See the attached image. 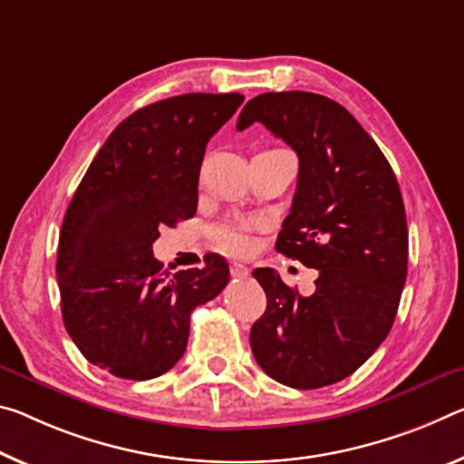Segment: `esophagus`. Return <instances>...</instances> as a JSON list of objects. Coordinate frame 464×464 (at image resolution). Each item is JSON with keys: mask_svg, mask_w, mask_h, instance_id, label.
Returning <instances> with one entry per match:
<instances>
[{"mask_svg": "<svg viewBox=\"0 0 464 464\" xmlns=\"http://www.w3.org/2000/svg\"><path fill=\"white\" fill-rule=\"evenodd\" d=\"M231 275H233L235 278H246V276L249 275V270H247V266H244V264L233 262V264H231Z\"/></svg>", "mask_w": 464, "mask_h": 464, "instance_id": "34e87169", "label": "esophagus"}]
</instances>
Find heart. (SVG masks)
<instances>
[{
  "label": "heart",
  "instance_id": "1",
  "mask_svg": "<svg viewBox=\"0 0 464 464\" xmlns=\"http://www.w3.org/2000/svg\"><path fill=\"white\" fill-rule=\"evenodd\" d=\"M215 237L218 239L220 246H223L225 249H229V252H233V254L244 252L246 246H247L244 225H239V223L218 225L215 229Z\"/></svg>",
  "mask_w": 464,
  "mask_h": 464
}]
</instances>
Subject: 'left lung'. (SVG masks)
<instances>
[{
    "mask_svg": "<svg viewBox=\"0 0 464 464\" xmlns=\"http://www.w3.org/2000/svg\"><path fill=\"white\" fill-rule=\"evenodd\" d=\"M254 121L297 152V189L276 249L318 278L304 297L272 268H256L266 312L249 344L272 380L312 391L351 376L391 333L407 281L404 204L391 163L336 101L264 92L239 113L237 130Z\"/></svg>",
    "mask_w": 464,
    "mask_h": 464,
    "instance_id": "1",
    "label": "left lung"
}]
</instances>
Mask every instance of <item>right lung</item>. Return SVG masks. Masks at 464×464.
<instances>
[{
	"label": "right lung",
	"instance_id": "1",
	"mask_svg": "<svg viewBox=\"0 0 464 464\" xmlns=\"http://www.w3.org/2000/svg\"><path fill=\"white\" fill-rule=\"evenodd\" d=\"M244 94L189 92L146 105L117 126L65 210L57 283L65 330L92 365L150 380L188 347L189 314L229 283L223 256L175 275L152 256L159 229L192 218L208 140Z\"/></svg>",
	"mask_w": 464,
	"mask_h": 464
}]
</instances>
